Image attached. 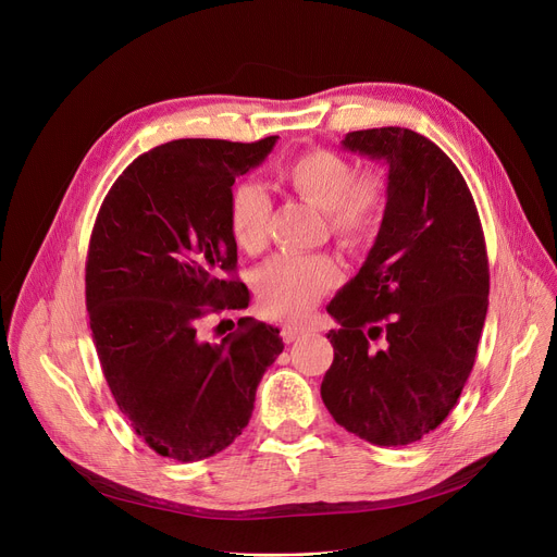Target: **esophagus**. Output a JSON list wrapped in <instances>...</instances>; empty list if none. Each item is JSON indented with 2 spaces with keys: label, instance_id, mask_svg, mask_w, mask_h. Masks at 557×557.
<instances>
[{
  "label": "esophagus",
  "instance_id": "34e87169",
  "mask_svg": "<svg viewBox=\"0 0 557 557\" xmlns=\"http://www.w3.org/2000/svg\"><path fill=\"white\" fill-rule=\"evenodd\" d=\"M302 334H305V327H296V325H284L282 332H280V336H282L284 343H294V341H298Z\"/></svg>",
  "mask_w": 557,
  "mask_h": 557
}]
</instances>
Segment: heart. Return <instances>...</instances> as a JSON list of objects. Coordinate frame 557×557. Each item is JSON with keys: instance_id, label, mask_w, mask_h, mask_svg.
Segmentation results:
<instances>
[{"instance_id": "1", "label": "heart", "mask_w": 557, "mask_h": 557, "mask_svg": "<svg viewBox=\"0 0 557 557\" xmlns=\"http://www.w3.org/2000/svg\"><path fill=\"white\" fill-rule=\"evenodd\" d=\"M284 187L323 210L327 230L341 248L366 250L382 227L388 205V181L382 171L355 173L352 162L332 149H309L282 169ZM271 200L261 187L242 183L227 198V230L246 252L269 242ZM343 271L330 255H275L255 273V290L263 313L300 320L338 286Z\"/></svg>"}]
</instances>
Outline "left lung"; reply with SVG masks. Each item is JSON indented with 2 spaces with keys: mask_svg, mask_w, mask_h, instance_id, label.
<instances>
[{
  "mask_svg": "<svg viewBox=\"0 0 557 557\" xmlns=\"http://www.w3.org/2000/svg\"><path fill=\"white\" fill-rule=\"evenodd\" d=\"M347 151L388 162V205L361 271L327 311L334 361L320 395L332 418L379 447L441 426L470 376L490 267L470 187L447 153L399 128L347 133Z\"/></svg>",
  "mask_w": 557,
  "mask_h": 557,
  "instance_id": "left-lung-1",
  "label": "left lung"
}]
</instances>
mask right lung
<instances>
[{"instance_id": "right-lung-1", "label": "right lung", "mask_w": 557, "mask_h": 557, "mask_svg": "<svg viewBox=\"0 0 557 557\" xmlns=\"http://www.w3.org/2000/svg\"><path fill=\"white\" fill-rule=\"evenodd\" d=\"M259 141L175 139L135 158L97 214L85 261V305L108 388L156 454L210 458L246 429L280 330L239 318L221 343L205 315L246 309L227 230L234 178L263 162Z\"/></svg>"}]
</instances>
